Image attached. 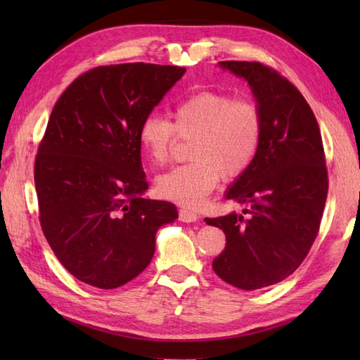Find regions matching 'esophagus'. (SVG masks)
Masks as SVG:
<instances>
[{"instance_id":"obj_1","label":"esophagus","mask_w":360,"mask_h":360,"mask_svg":"<svg viewBox=\"0 0 360 360\" xmlns=\"http://www.w3.org/2000/svg\"><path fill=\"white\" fill-rule=\"evenodd\" d=\"M179 218H181V221H184V223H193V221L200 219V215H198V213H195L193 210L181 209L179 210Z\"/></svg>"}]
</instances>
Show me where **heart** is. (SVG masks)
I'll list each match as a JSON object with an SVG mask.
<instances>
[{
	"label": "heart",
	"mask_w": 360,
	"mask_h": 360,
	"mask_svg": "<svg viewBox=\"0 0 360 360\" xmlns=\"http://www.w3.org/2000/svg\"><path fill=\"white\" fill-rule=\"evenodd\" d=\"M264 119L259 106L224 93L202 91L173 108V124L159 114L145 116L137 139L153 165L172 158L176 142L188 141L190 162L174 167L156 182L158 193L186 207H196L218 186L221 176L240 178L262 148Z\"/></svg>",
	"instance_id": "b5f03b06"
}]
</instances>
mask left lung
Masks as SVG:
<instances>
[{"label":"left lung","instance_id":"8db88e82","mask_svg":"<svg viewBox=\"0 0 360 360\" xmlns=\"http://www.w3.org/2000/svg\"><path fill=\"white\" fill-rule=\"evenodd\" d=\"M219 65L248 80L264 134L255 162L226 193L248 205L244 215L204 221L226 233L213 271L229 285L254 290L285 280L307 258L328 195L325 150L311 106L278 71L259 62Z\"/></svg>","mask_w":360,"mask_h":360}]
</instances>
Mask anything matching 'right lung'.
Segmentation results:
<instances>
[{"instance_id": "1", "label": "right lung", "mask_w": 360, "mask_h": 360, "mask_svg": "<svg viewBox=\"0 0 360 360\" xmlns=\"http://www.w3.org/2000/svg\"><path fill=\"white\" fill-rule=\"evenodd\" d=\"M186 68L97 66L60 96L35 156L38 219L58 262L86 285L114 289L155 255L176 205L145 200L139 125Z\"/></svg>"}]
</instances>
